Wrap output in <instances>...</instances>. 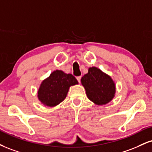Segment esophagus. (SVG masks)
<instances>
[{
  "label": "esophagus",
  "mask_w": 152,
  "mask_h": 152,
  "mask_svg": "<svg viewBox=\"0 0 152 152\" xmlns=\"http://www.w3.org/2000/svg\"><path fill=\"white\" fill-rule=\"evenodd\" d=\"M81 76H77V77H76V79H77L78 83H80V81H81Z\"/></svg>",
  "instance_id": "esophagus-1"
}]
</instances>
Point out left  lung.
Wrapping results in <instances>:
<instances>
[{"label":"left lung","instance_id":"left-lung-1","mask_svg":"<svg viewBox=\"0 0 152 152\" xmlns=\"http://www.w3.org/2000/svg\"><path fill=\"white\" fill-rule=\"evenodd\" d=\"M81 82L88 98L98 105L108 103L115 95L114 81L97 67H90L87 74L81 78Z\"/></svg>","mask_w":152,"mask_h":152}]
</instances>
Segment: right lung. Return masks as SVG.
Here are the masks:
<instances>
[{
    "label": "right lung",
    "mask_w": 152,
    "mask_h": 152,
    "mask_svg": "<svg viewBox=\"0 0 152 152\" xmlns=\"http://www.w3.org/2000/svg\"><path fill=\"white\" fill-rule=\"evenodd\" d=\"M78 83L72 74L56 70L40 84L37 92L38 99L44 105L54 107L65 99L69 88Z\"/></svg>",
    "instance_id": "add662e5"
}]
</instances>
